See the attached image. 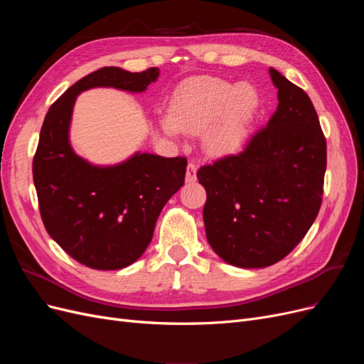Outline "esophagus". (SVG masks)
Here are the masks:
<instances>
[{"mask_svg": "<svg viewBox=\"0 0 364 364\" xmlns=\"http://www.w3.org/2000/svg\"><path fill=\"white\" fill-rule=\"evenodd\" d=\"M197 179V167L194 164H188L186 165V174H185V181L188 183L196 182Z\"/></svg>", "mask_w": 364, "mask_h": 364, "instance_id": "1", "label": "esophagus"}]
</instances>
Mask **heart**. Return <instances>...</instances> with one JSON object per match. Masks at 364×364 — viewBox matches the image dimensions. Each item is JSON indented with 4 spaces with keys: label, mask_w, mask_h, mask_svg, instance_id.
I'll use <instances>...</instances> for the list:
<instances>
[{
    "label": "heart",
    "mask_w": 364,
    "mask_h": 364,
    "mask_svg": "<svg viewBox=\"0 0 364 364\" xmlns=\"http://www.w3.org/2000/svg\"><path fill=\"white\" fill-rule=\"evenodd\" d=\"M259 106L255 86L199 77L182 85L173 95L170 115L161 118V126L168 136H179L181 132L202 135L206 155L226 158L245 146Z\"/></svg>",
    "instance_id": "heart-1"
}]
</instances>
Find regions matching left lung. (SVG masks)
<instances>
[{
  "label": "left lung",
  "mask_w": 364,
  "mask_h": 364,
  "mask_svg": "<svg viewBox=\"0 0 364 364\" xmlns=\"http://www.w3.org/2000/svg\"><path fill=\"white\" fill-rule=\"evenodd\" d=\"M278 107L238 155L203 165V223L217 255L241 269L281 261L311 228L322 203L326 141L304 90L274 68Z\"/></svg>",
  "instance_id": "obj_1"
}]
</instances>
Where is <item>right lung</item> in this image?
I'll use <instances>...</instances> for the list:
<instances>
[{
	"label": "right lung",
	"instance_id": "obj_1",
	"mask_svg": "<svg viewBox=\"0 0 364 364\" xmlns=\"http://www.w3.org/2000/svg\"><path fill=\"white\" fill-rule=\"evenodd\" d=\"M158 77V68H100L68 87L43 119L33 159L42 222L70 257L91 269H124L144 253L162 208L183 185L186 159L147 151L109 165L82 158L70 139L75 98L94 87L142 94Z\"/></svg>",
	"mask_w": 364,
	"mask_h": 364
}]
</instances>
